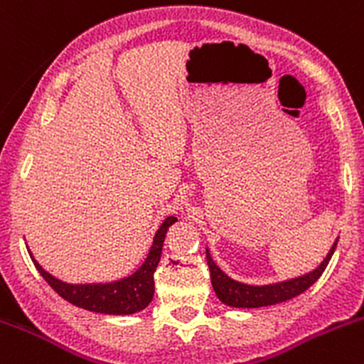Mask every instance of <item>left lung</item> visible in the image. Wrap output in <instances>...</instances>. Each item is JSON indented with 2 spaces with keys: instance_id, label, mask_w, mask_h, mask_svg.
Returning <instances> with one entry per match:
<instances>
[{
  "instance_id": "obj_1",
  "label": "left lung",
  "mask_w": 364,
  "mask_h": 364,
  "mask_svg": "<svg viewBox=\"0 0 364 364\" xmlns=\"http://www.w3.org/2000/svg\"><path fill=\"white\" fill-rule=\"evenodd\" d=\"M336 243H338V238L333 243L331 250L328 252L326 259L314 272L298 277V279L286 280V282L269 284V286H247V284L230 279L219 266L213 263L207 250V263L210 268V279H212L213 291H215L217 298L220 301L230 306H237V309H259V306L277 305V303L287 301V299L296 298L298 294L305 293L319 279L322 272L326 269V266H328L329 259H331L333 252H335Z\"/></svg>"
}]
</instances>
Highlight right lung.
Here are the masks:
<instances>
[{
  "label": "right lung",
  "mask_w": 364,
  "mask_h": 364,
  "mask_svg": "<svg viewBox=\"0 0 364 364\" xmlns=\"http://www.w3.org/2000/svg\"><path fill=\"white\" fill-rule=\"evenodd\" d=\"M177 223V217L170 215L164 219L157 230L154 242H152L151 250H149L147 259L144 264L126 279L117 280L110 284H66L61 280L54 279L50 273L33 259L40 275L47 280L48 286L55 291L61 298L70 301L71 305L80 306V309L89 310V312L110 314V316H129V314L140 312L154 296V272L159 264L161 250H163V242L166 237L168 228Z\"/></svg>",
  "instance_id": "right-lung-1"
}]
</instances>
